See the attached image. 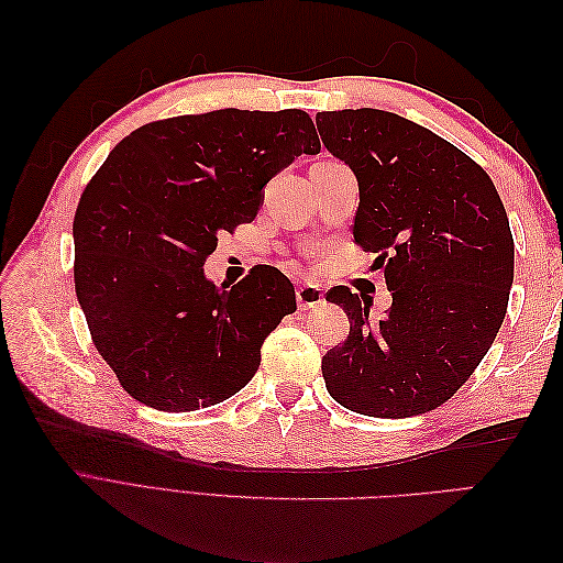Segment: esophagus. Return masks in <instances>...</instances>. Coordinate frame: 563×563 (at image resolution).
I'll return each instance as SVG.
<instances>
[{
    "label": "esophagus",
    "instance_id": "esophagus-1",
    "mask_svg": "<svg viewBox=\"0 0 563 563\" xmlns=\"http://www.w3.org/2000/svg\"><path fill=\"white\" fill-rule=\"evenodd\" d=\"M296 300H298L300 312L314 310V308H319V305H323V294H321L319 286H310V284L308 286H298Z\"/></svg>",
    "mask_w": 563,
    "mask_h": 563
}]
</instances>
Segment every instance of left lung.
I'll list each match as a JSON object with an SVG mask.
<instances>
[{"mask_svg": "<svg viewBox=\"0 0 563 563\" xmlns=\"http://www.w3.org/2000/svg\"><path fill=\"white\" fill-rule=\"evenodd\" d=\"M333 157L360 183L354 244L376 253L391 308L371 321L366 296L333 286L350 319L323 354L329 395L354 413L411 418L465 385L490 350L515 279V240L496 185L441 135L373 108L319 112Z\"/></svg>", "mask_w": 563, "mask_h": 563, "instance_id": "obj_1", "label": "left lung"}]
</instances>
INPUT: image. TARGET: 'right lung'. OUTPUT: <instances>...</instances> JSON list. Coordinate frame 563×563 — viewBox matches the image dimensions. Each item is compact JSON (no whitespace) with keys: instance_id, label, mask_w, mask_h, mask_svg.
Masks as SVG:
<instances>
[{"instance_id":"add662e5","label":"right lung","mask_w":563,"mask_h":563,"mask_svg":"<svg viewBox=\"0 0 563 563\" xmlns=\"http://www.w3.org/2000/svg\"><path fill=\"white\" fill-rule=\"evenodd\" d=\"M319 135L302 110H213L129 133L84 190L75 288L93 345L133 399L166 413L236 395L261 347L296 312L277 267L234 286L203 277L220 232L251 223L263 187Z\"/></svg>"}]
</instances>
